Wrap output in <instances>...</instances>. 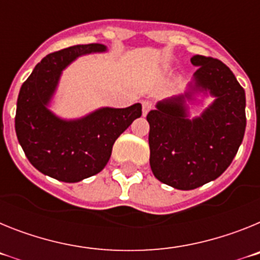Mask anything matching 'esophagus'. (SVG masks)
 I'll list each match as a JSON object with an SVG mask.
<instances>
[{"label":"esophagus","instance_id":"obj_1","mask_svg":"<svg viewBox=\"0 0 260 260\" xmlns=\"http://www.w3.org/2000/svg\"><path fill=\"white\" fill-rule=\"evenodd\" d=\"M142 108H143V116H147L148 112L153 108V104L151 102H148V100H143L142 102Z\"/></svg>","mask_w":260,"mask_h":260}]
</instances>
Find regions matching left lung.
Segmentation results:
<instances>
[{
  "instance_id": "obj_1",
  "label": "left lung",
  "mask_w": 260,
  "mask_h": 260,
  "mask_svg": "<svg viewBox=\"0 0 260 260\" xmlns=\"http://www.w3.org/2000/svg\"><path fill=\"white\" fill-rule=\"evenodd\" d=\"M198 66L183 95L156 104L150 123V165L160 182L192 190L221 176L233 161L246 128V98L228 66L220 59L194 56ZM210 92L215 102L199 117L187 116L185 100Z\"/></svg>"
}]
</instances>
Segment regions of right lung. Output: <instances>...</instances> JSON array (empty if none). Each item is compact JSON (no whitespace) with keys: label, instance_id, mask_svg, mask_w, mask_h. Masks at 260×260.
I'll use <instances>...</instances> for the list:
<instances>
[{"label":"right lung","instance_id":"right-lung-1","mask_svg":"<svg viewBox=\"0 0 260 260\" xmlns=\"http://www.w3.org/2000/svg\"><path fill=\"white\" fill-rule=\"evenodd\" d=\"M103 44L74 45L50 53L22 84L17 102L15 132L34 167L63 182L102 172L117 138L142 116L139 103L127 108H100L78 119H62L48 109L62 70L83 54L105 52Z\"/></svg>","mask_w":260,"mask_h":260}]
</instances>
